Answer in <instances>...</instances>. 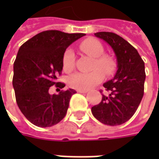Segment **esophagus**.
Here are the masks:
<instances>
[{
	"label": "esophagus",
	"mask_w": 159,
	"mask_h": 159,
	"mask_svg": "<svg viewBox=\"0 0 159 159\" xmlns=\"http://www.w3.org/2000/svg\"><path fill=\"white\" fill-rule=\"evenodd\" d=\"M77 92L81 93V94H86V93H88V90H80V89H78Z\"/></svg>",
	"instance_id": "obj_1"
}]
</instances>
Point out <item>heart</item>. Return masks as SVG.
<instances>
[{
	"instance_id": "1",
	"label": "heart",
	"mask_w": 159,
	"mask_h": 159,
	"mask_svg": "<svg viewBox=\"0 0 159 159\" xmlns=\"http://www.w3.org/2000/svg\"><path fill=\"white\" fill-rule=\"evenodd\" d=\"M80 48L91 57L95 58L90 72H75L68 77L67 83L70 88L80 90L91 89L103 80L104 74L111 76L115 72L117 64L114 59L103 55L104 48L99 40L95 39H87L80 44ZM62 66L65 72H70L75 67V55L73 51L68 48L64 51L62 58Z\"/></svg>"
}]
</instances>
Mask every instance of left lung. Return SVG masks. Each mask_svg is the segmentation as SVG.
Here are the masks:
<instances>
[{
    "mask_svg": "<svg viewBox=\"0 0 159 159\" xmlns=\"http://www.w3.org/2000/svg\"><path fill=\"white\" fill-rule=\"evenodd\" d=\"M95 35L112 48L118 70L112 80L103 84L108 94L102 95L100 103L92 107L91 111L105 125H121L133 117L143 99L146 77L144 62L137 50L118 34L99 32Z\"/></svg>",
    "mask_w": 159,
    "mask_h": 159,
    "instance_id": "obj_1",
    "label": "left lung"
}]
</instances>
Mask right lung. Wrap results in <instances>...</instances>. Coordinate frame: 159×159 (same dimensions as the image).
Masks as SVG:
<instances>
[{"mask_svg":"<svg viewBox=\"0 0 159 159\" xmlns=\"http://www.w3.org/2000/svg\"><path fill=\"white\" fill-rule=\"evenodd\" d=\"M84 35L48 30L36 34L20 47L14 62L12 84L17 106L34 125L52 126L65 117L70 97L76 91H60L65 85L57 80L62 73L64 51ZM54 84L59 89L57 95L49 94Z\"/></svg>","mask_w":159,"mask_h":159,"instance_id":"obj_1","label":"right lung"}]
</instances>
